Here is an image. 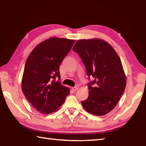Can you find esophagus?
Masks as SVG:
<instances>
[{"mask_svg":"<svg viewBox=\"0 0 146 146\" xmlns=\"http://www.w3.org/2000/svg\"><path fill=\"white\" fill-rule=\"evenodd\" d=\"M78 88H79V86L78 85H76L74 87H72V89L73 90V91H76L77 90H78Z\"/></svg>","mask_w":146,"mask_h":146,"instance_id":"obj_1","label":"esophagus"}]
</instances>
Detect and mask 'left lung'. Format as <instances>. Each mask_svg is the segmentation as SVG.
<instances>
[{
  "instance_id": "obj_1",
  "label": "left lung",
  "mask_w": 146,
  "mask_h": 146,
  "mask_svg": "<svg viewBox=\"0 0 146 146\" xmlns=\"http://www.w3.org/2000/svg\"><path fill=\"white\" fill-rule=\"evenodd\" d=\"M73 50L81 57L89 78H94L88 84V98L81 104L89 113L104 116L116 106L126 88L120 58L113 46L100 38L78 40Z\"/></svg>"
}]
</instances>
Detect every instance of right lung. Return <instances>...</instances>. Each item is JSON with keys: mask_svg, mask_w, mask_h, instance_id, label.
I'll use <instances>...</instances> for the list:
<instances>
[{"mask_svg": "<svg viewBox=\"0 0 146 146\" xmlns=\"http://www.w3.org/2000/svg\"><path fill=\"white\" fill-rule=\"evenodd\" d=\"M75 42L74 40L52 37L39 43L26 61L22 80L23 93L35 109L43 114L59 110L70 94L60 81L61 63Z\"/></svg>", "mask_w": 146, "mask_h": 146, "instance_id": "1", "label": "right lung"}]
</instances>
